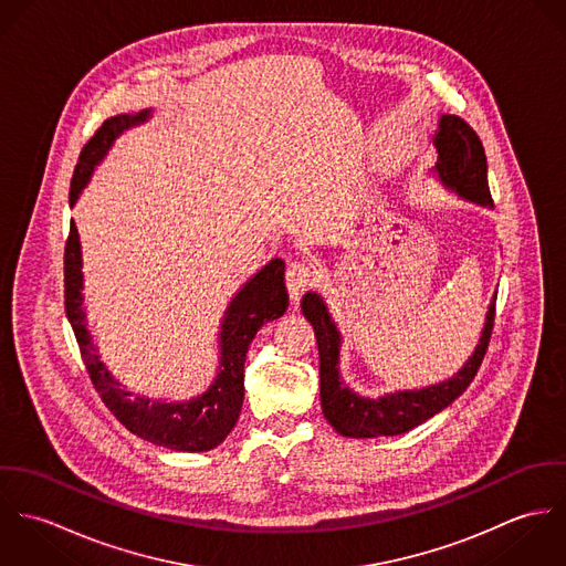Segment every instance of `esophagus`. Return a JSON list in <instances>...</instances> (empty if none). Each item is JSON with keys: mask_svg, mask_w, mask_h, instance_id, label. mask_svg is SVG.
I'll use <instances>...</instances> for the list:
<instances>
[{"mask_svg": "<svg viewBox=\"0 0 566 566\" xmlns=\"http://www.w3.org/2000/svg\"><path fill=\"white\" fill-rule=\"evenodd\" d=\"M285 283H287V290H290V298H292L294 303H298L301 296L316 283V270H314L307 261L294 259V261L287 265Z\"/></svg>", "mask_w": 566, "mask_h": 566, "instance_id": "1", "label": "esophagus"}]
</instances>
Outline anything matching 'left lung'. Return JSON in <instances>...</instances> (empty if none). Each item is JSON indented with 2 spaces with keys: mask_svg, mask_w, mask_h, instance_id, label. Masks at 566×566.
Returning a JSON list of instances; mask_svg holds the SVG:
<instances>
[{
  "mask_svg": "<svg viewBox=\"0 0 566 566\" xmlns=\"http://www.w3.org/2000/svg\"><path fill=\"white\" fill-rule=\"evenodd\" d=\"M438 150L436 171L440 180L455 189L460 196L490 207L492 196L488 189V163L478 133L458 115H442L438 135L433 139ZM496 296L488 310L484 331L473 357L449 381L422 390H405L381 399H361L339 381V333L331 321L323 298L314 292L303 296L301 310L312 323L321 353V401L326 420L335 431L348 438H377L405 433L433 413L453 403L475 379L494 326Z\"/></svg>",
  "mask_w": 566,
  "mask_h": 566,
  "instance_id": "obj_1",
  "label": "left lung"
}]
</instances>
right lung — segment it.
Instances as JSON below:
<instances>
[{"label":"right lung","mask_w":566,"mask_h":566,"mask_svg":"<svg viewBox=\"0 0 566 566\" xmlns=\"http://www.w3.org/2000/svg\"><path fill=\"white\" fill-rule=\"evenodd\" d=\"M148 111L139 115H117L106 119L84 144L74 169L70 205L76 202L93 167L104 159L111 144L130 126L148 119ZM81 242L78 229L72 222L65 242V312L81 346L82 361L93 381L95 392L115 418L135 436L159 447L176 451H209L218 447L235 427L243 403V361L248 346L263 323L285 314L290 296L285 290V263L272 259L254 279L245 283L233 298L222 324V361L216 384L189 403H159L135 397L111 377L99 361L97 348L84 324L82 312Z\"/></svg>","instance_id":"1"}]
</instances>
